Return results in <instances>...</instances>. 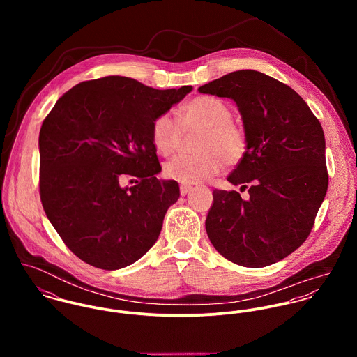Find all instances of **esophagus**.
<instances>
[{
	"label": "esophagus",
	"mask_w": 357,
	"mask_h": 357,
	"mask_svg": "<svg viewBox=\"0 0 357 357\" xmlns=\"http://www.w3.org/2000/svg\"><path fill=\"white\" fill-rule=\"evenodd\" d=\"M191 185H187V184H181L180 185V194L184 197V195H187L190 191H191Z\"/></svg>",
	"instance_id": "esophagus-1"
}]
</instances>
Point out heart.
<instances>
[{
	"instance_id": "1",
	"label": "heart",
	"mask_w": 357,
	"mask_h": 357,
	"mask_svg": "<svg viewBox=\"0 0 357 357\" xmlns=\"http://www.w3.org/2000/svg\"><path fill=\"white\" fill-rule=\"evenodd\" d=\"M178 120L184 129H202L198 155H176L163 166L167 178L194 184L217 174L227 163H238L248 150L245 129L232 121L229 105L213 96H198L187 102ZM170 114L158 115L153 122V142L158 153H173L183 137L181 126Z\"/></svg>"
}]
</instances>
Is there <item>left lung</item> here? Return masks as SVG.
<instances>
[{
    "instance_id": "obj_1",
    "label": "left lung",
    "mask_w": 357,
    "mask_h": 357,
    "mask_svg": "<svg viewBox=\"0 0 357 357\" xmlns=\"http://www.w3.org/2000/svg\"><path fill=\"white\" fill-rule=\"evenodd\" d=\"M236 102L248 150L228 176L246 190L213 191L206 232L215 250L249 268L275 264L310 234L328 187L326 140L319 119L290 86L255 70H239L198 89Z\"/></svg>"
}]
</instances>
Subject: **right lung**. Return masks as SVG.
<instances>
[{"mask_svg": "<svg viewBox=\"0 0 357 357\" xmlns=\"http://www.w3.org/2000/svg\"><path fill=\"white\" fill-rule=\"evenodd\" d=\"M191 91H159L111 75L75 85L44 119L41 202L66 246L86 264L121 269L156 242L180 188L156 178L162 167L153 122ZM123 176H136L137 185L122 189Z\"/></svg>", "mask_w": 357, "mask_h": 357, "instance_id": "obj_1", "label": "right lung"}]
</instances>
